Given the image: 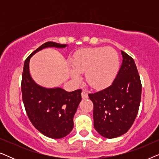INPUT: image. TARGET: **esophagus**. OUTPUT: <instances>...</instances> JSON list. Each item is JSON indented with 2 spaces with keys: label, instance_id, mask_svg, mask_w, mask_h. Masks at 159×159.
I'll return each instance as SVG.
<instances>
[{
  "label": "esophagus",
  "instance_id": "obj_1",
  "mask_svg": "<svg viewBox=\"0 0 159 159\" xmlns=\"http://www.w3.org/2000/svg\"><path fill=\"white\" fill-rule=\"evenodd\" d=\"M82 98L83 99H87L88 98V92H87L86 90H83L82 92Z\"/></svg>",
  "mask_w": 159,
  "mask_h": 159
}]
</instances>
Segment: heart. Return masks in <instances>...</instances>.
I'll use <instances>...</instances> for the list:
<instances>
[{
    "label": "heart",
    "instance_id": "heart-1",
    "mask_svg": "<svg viewBox=\"0 0 159 159\" xmlns=\"http://www.w3.org/2000/svg\"><path fill=\"white\" fill-rule=\"evenodd\" d=\"M119 54L112 48L95 47L83 48L75 53L70 72L74 80H81L80 74L93 88H104L112 83L119 71Z\"/></svg>",
    "mask_w": 159,
    "mask_h": 159
}]
</instances>
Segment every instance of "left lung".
I'll return each mask as SVG.
<instances>
[{
  "label": "left lung",
  "mask_w": 159,
  "mask_h": 159,
  "mask_svg": "<svg viewBox=\"0 0 159 159\" xmlns=\"http://www.w3.org/2000/svg\"><path fill=\"white\" fill-rule=\"evenodd\" d=\"M122 63L112 84L89 94L93 101L94 127L101 136L115 138L126 133L138 113L142 85L135 63L121 51Z\"/></svg>",
  "instance_id": "obj_1"
}]
</instances>
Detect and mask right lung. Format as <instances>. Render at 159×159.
<instances>
[{
  "mask_svg": "<svg viewBox=\"0 0 159 159\" xmlns=\"http://www.w3.org/2000/svg\"><path fill=\"white\" fill-rule=\"evenodd\" d=\"M66 47L67 44L47 42L32 52L24 64L21 93L26 112L39 132L53 139L64 138L72 130L74 116L82 101V90L67 92L61 88L39 85L30 75V61L37 52L44 48Z\"/></svg>",
  "mask_w": 159,
  "mask_h": 159,
  "instance_id": "right-lung-1",
  "label": "right lung"
}]
</instances>
